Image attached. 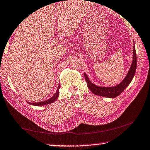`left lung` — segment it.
I'll return each instance as SVG.
<instances>
[{"label":"left lung","mask_w":150,"mask_h":150,"mask_svg":"<svg viewBox=\"0 0 150 150\" xmlns=\"http://www.w3.org/2000/svg\"><path fill=\"white\" fill-rule=\"evenodd\" d=\"M133 62H132L131 68L129 69V72L125 77L122 82L118 85L114 86H110V87H106V86H99L95 85L91 81L90 79H88V76L84 72V78L85 80L87 83V86L90 91L95 95H99V96L105 97L108 98H114L118 96L119 95L122 93V91L129 85L131 82L133 80L134 74H135L136 68H137V55L135 51V47H133Z\"/></svg>","instance_id":"obj_1"}]
</instances>
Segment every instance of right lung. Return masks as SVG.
Listing matches in <instances>:
<instances>
[{
	"label": "right lung",
	"mask_w": 150,
	"mask_h": 150,
	"mask_svg": "<svg viewBox=\"0 0 150 150\" xmlns=\"http://www.w3.org/2000/svg\"><path fill=\"white\" fill-rule=\"evenodd\" d=\"M59 88H60V84L59 86H58L57 91H56V93H55V94H54L53 96L51 97V98L48 99V100H46V101H40V102H36V103H30V102H28V103H30V105H32L41 106V105H47V104H50L51 103H53V102L57 99L58 96H59Z\"/></svg>",
	"instance_id": "right-lung-1"
}]
</instances>
